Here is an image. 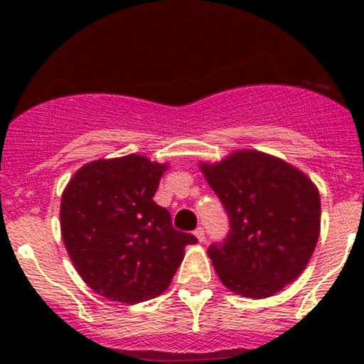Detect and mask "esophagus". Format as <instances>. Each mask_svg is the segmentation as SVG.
Listing matches in <instances>:
<instances>
[{
  "instance_id": "1",
  "label": "esophagus",
  "mask_w": 364,
  "mask_h": 364,
  "mask_svg": "<svg viewBox=\"0 0 364 364\" xmlns=\"http://www.w3.org/2000/svg\"><path fill=\"white\" fill-rule=\"evenodd\" d=\"M197 236V240L200 241V243H203V241H205V234H204V229L203 227H197L196 229V232H193Z\"/></svg>"
}]
</instances>
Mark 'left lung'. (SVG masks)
Masks as SVG:
<instances>
[{
    "label": "left lung",
    "mask_w": 364,
    "mask_h": 364,
    "mask_svg": "<svg viewBox=\"0 0 364 364\" xmlns=\"http://www.w3.org/2000/svg\"><path fill=\"white\" fill-rule=\"evenodd\" d=\"M229 216V234L208 248L232 292L269 297L306 267L321 232V197L301 171L259 151L203 165Z\"/></svg>",
    "instance_id": "left-lung-1"
}]
</instances>
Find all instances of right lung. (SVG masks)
Returning a JSON list of instances; mask_svg holds the SVG:
<instances>
[{"instance_id":"right-lung-1","label":"right lung","mask_w":364,"mask_h":364,"mask_svg":"<svg viewBox=\"0 0 364 364\" xmlns=\"http://www.w3.org/2000/svg\"><path fill=\"white\" fill-rule=\"evenodd\" d=\"M167 165L146 156L97 160L73 174L61 197V236L84 282L100 296L135 304L171 285L193 234L172 227L153 200Z\"/></svg>"}]
</instances>
